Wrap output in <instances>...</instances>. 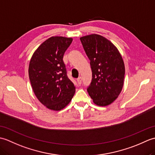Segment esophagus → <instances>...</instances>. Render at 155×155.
<instances>
[{
    "instance_id": "esophagus-1",
    "label": "esophagus",
    "mask_w": 155,
    "mask_h": 155,
    "mask_svg": "<svg viewBox=\"0 0 155 155\" xmlns=\"http://www.w3.org/2000/svg\"><path fill=\"white\" fill-rule=\"evenodd\" d=\"M77 81V83L78 84H81L82 83V78L81 77H78Z\"/></svg>"
}]
</instances>
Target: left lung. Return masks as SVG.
<instances>
[{
  "instance_id": "obj_1",
  "label": "left lung",
  "mask_w": 155,
  "mask_h": 155,
  "mask_svg": "<svg viewBox=\"0 0 155 155\" xmlns=\"http://www.w3.org/2000/svg\"><path fill=\"white\" fill-rule=\"evenodd\" d=\"M88 58L93 78L88 94L98 106L113 103L123 89L125 68L118 48L103 36L92 34L80 38Z\"/></svg>"
}]
</instances>
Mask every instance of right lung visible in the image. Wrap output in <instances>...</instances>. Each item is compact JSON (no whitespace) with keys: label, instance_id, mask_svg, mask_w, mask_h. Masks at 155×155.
Wrapping results in <instances>:
<instances>
[{"label":"right lung","instance_id":"obj_1","mask_svg":"<svg viewBox=\"0 0 155 155\" xmlns=\"http://www.w3.org/2000/svg\"><path fill=\"white\" fill-rule=\"evenodd\" d=\"M72 38L52 37L39 46L29 62L28 75L38 100L48 109L61 110L75 93V87L67 74L63 55Z\"/></svg>","mask_w":155,"mask_h":155}]
</instances>
